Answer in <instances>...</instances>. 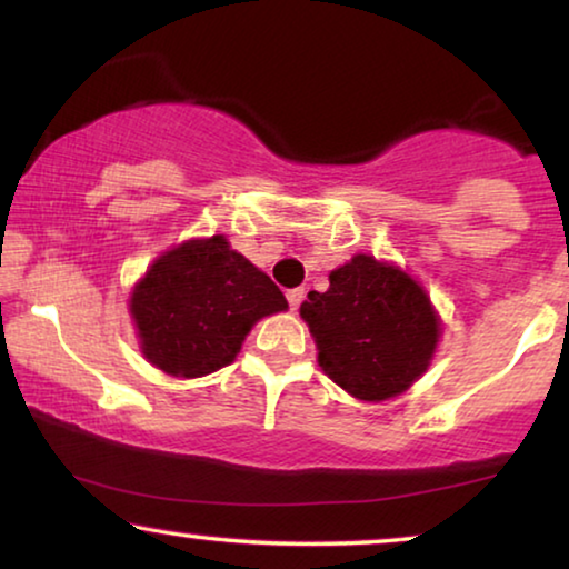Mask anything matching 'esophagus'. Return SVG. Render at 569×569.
I'll return each instance as SVG.
<instances>
[{"mask_svg": "<svg viewBox=\"0 0 569 569\" xmlns=\"http://www.w3.org/2000/svg\"><path fill=\"white\" fill-rule=\"evenodd\" d=\"M302 298H306V290H302V287H295V290L287 292V302H290V308H292V310H298V308H300Z\"/></svg>", "mask_w": 569, "mask_h": 569, "instance_id": "esophagus-1", "label": "esophagus"}]
</instances>
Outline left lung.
Here are the masks:
<instances>
[{
	"mask_svg": "<svg viewBox=\"0 0 569 569\" xmlns=\"http://www.w3.org/2000/svg\"><path fill=\"white\" fill-rule=\"evenodd\" d=\"M300 316L326 376L362 401L407 391L440 339V318L419 282L365 253L331 271L329 290L308 292Z\"/></svg>",
	"mask_w": 569,
	"mask_h": 569,
	"instance_id": "obj_1",
	"label": "left lung"
}]
</instances>
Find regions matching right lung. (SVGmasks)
Instances as JSON below:
<instances>
[{"instance_id": "1", "label": "right lung", "mask_w": 569, "mask_h": 569, "mask_svg": "<svg viewBox=\"0 0 569 569\" xmlns=\"http://www.w3.org/2000/svg\"><path fill=\"white\" fill-rule=\"evenodd\" d=\"M139 345L154 368L201 378L236 360L263 316L287 310L279 287L228 238L186 240L147 269L129 300Z\"/></svg>"}]
</instances>
